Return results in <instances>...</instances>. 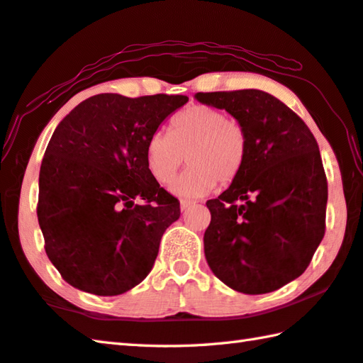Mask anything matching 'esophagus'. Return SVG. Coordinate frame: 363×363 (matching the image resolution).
I'll list each match as a JSON object with an SVG mask.
<instances>
[{
	"instance_id": "esophagus-1",
	"label": "esophagus",
	"mask_w": 363,
	"mask_h": 363,
	"mask_svg": "<svg viewBox=\"0 0 363 363\" xmlns=\"http://www.w3.org/2000/svg\"><path fill=\"white\" fill-rule=\"evenodd\" d=\"M190 206H194V201H189V200H182L181 201V211H187Z\"/></svg>"
}]
</instances>
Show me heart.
Masks as SVG:
<instances>
[{
    "instance_id": "obj_1",
    "label": "heart",
    "mask_w": 363,
    "mask_h": 363,
    "mask_svg": "<svg viewBox=\"0 0 363 363\" xmlns=\"http://www.w3.org/2000/svg\"><path fill=\"white\" fill-rule=\"evenodd\" d=\"M250 140L245 127L222 110L190 105L169 121L168 133L155 132L146 141V167L160 184L173 181L186 162L190 167L173 184L177 195L200 196L239 179L248 160Z\"/></svg>"
}]
</instances>
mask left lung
Masks as SVG:
<instances>
[{
  "label": "left lung",
  "mask_w": 363,
  "mask_h": 363,
  "mask_svg": "<svg viewBox=\"0 0 363 363\" xmlns=\"http://www.w3.org/2000/svg\"><path fill=\"white\" fill-rule=\"evenodd\" d=\"M245 127L242 174L206 203V261L244 294H266L305 272L325 233L328 177L313 133L296 113L259 89L196 92Z\"/></svg>",
  "instance_id": "left-lung-1"
}]
</instances>
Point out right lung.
<instances>
[{
	"label": "right lung",
	"mask_w": 363,
	"mask_h": 363,
	"mask_svg": "<svg viewBox=\"0 0 363 363\" xmlns=\"http://www.w3.org/2000/svg\"><path fill=\"white\" fill-rule=\"evenodd\" d=\"M187 96H92L64 118L39 173L45 253L69 285L118 296L151 272L179 200L146 167V141ZM140 197L143 203L133 201Z\"/></svg>",
	"instance_id": "add662e5"
}]
</instances>
